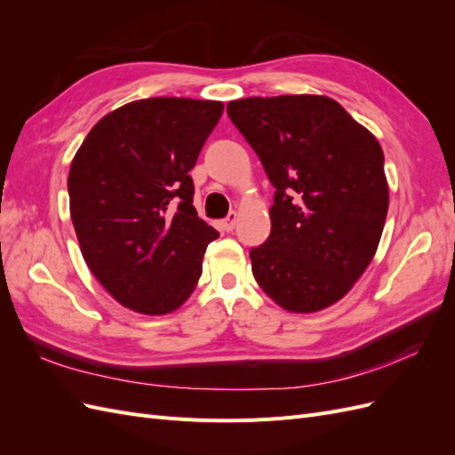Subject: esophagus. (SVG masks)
I'll return each instance as SVG.
<instances>
[{
    "instance_id": "1",
    "label": "esophagus",
    "mask_w": 455,
    "mask_h": 455,
    "mask_svg": "<svg viewBox=\"0 0 455 455\" xmlns=\"http://www.w3.org/2000/svg\"><path fill=\"white\" fill-rule=\"evenodd\" d=\"M235 224H237V214L231 212L222 222V229L224 231H233V229H235Z\"/></svg>"
}]
</instances>
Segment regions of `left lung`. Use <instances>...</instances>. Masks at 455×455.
Here are the masks:
<instances>
[{"label":"left lung","mask_w":455,"mask_h":455,"mask_svg":"<svg viewBox=\"0 0 455 455\" xmlns=\"http://www.w3.org/2000/svg\"><path fill=\"white\" fill-rule=\"evenodd\" d=\"M228 114L277 189L269 237L251 251L256 283L291 313L330 307L370 266L387 218L378 139L321 94L251 96Z\"/></svg>","instance_id":"obj_1"}]
</instances>
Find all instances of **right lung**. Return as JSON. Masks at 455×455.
I'll return each mask as SVG.
<instances>
[{
  "mask_svg": "<svg viewBox=\"0 0 455 455\" xmlns=\"http://www.w3.org/2000/svg\"><path fill=\"white\" fill-rule=\"evenodd\" d=\"M222 112L218 100H134L79 146L70 216L89 269L121 306L167 315L196 291L218 231L197 216L189 171Z\"/></svg>",
  "mask_w": 455,
  "mask_h": 455,
  "instance_id": "add662e5",
  "label": "right lung"
}]
</instances>
